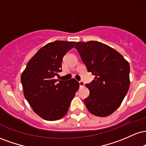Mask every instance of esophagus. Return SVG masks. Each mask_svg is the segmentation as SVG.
<instances>
[{"label":"esophagus","instance_id":"esophagus-1","mask_svg":"<svg viewBox=\"0 0 146 146\" xmlns=\"http://www.w3.org/2000/svg\"><path fill=\"white\" fill-rule=\"evenodd\" d=\"M79 84H80V87H83L84 86V82L82 81H80L79 82Z\"/></svg>","mask_w":146,"mask_h":146}]
</instances>
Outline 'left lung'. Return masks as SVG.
<instances>
[{"instance_id":"obj_1","label":"left lung","mask_w":146,"mask_h":146,"mask_svg":"<svg viewBox=\"0 0 146 146\" xmlns=\"http://www.w3.org/2000/svg\"><path fill=\"white\" fill-rule=\"evenodd\" d=\"M75 48L95 76L86 84L90 94L84 100L85 106L93 115L108 116L119 107L129 89V63L116 50L98 41L78 42Z\"/></svg>"}]
</instances>
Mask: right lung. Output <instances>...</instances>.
Here are the masks:
<instances>
[{
  "mask_svg": "<svg viewBox=\"0 0 146 146\" xmlns=\"http://www.w3.org/2000/svg\"><path fill=\"white\" fill-rule=\"evenodd\" d=\"M75 44L59 40L48 43L28 62L21 75L25 99L45 120L55 121L64 116L80 86L75 79H55L62 71L63 57Z\"/></svg>",
  "mask_w": 146,
  "mask_h": 146,
  "instance_id": "1",
  "label": "right lung"
}]
</instances>
